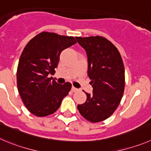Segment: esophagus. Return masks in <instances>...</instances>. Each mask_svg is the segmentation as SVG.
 Returning <instances> with one entry per match:
<instances>
[{
    "instance_id": "obj_1",
    "label": "esophagus",
    "mask_w": 151,
    "mask_h": 151,
    "mask_svg": "<svg viewBox=\"0 0 151 151\" xmlns=\"http://www.w3.org/2000/svg\"><path fill=\"white\" fill-rule=\"evenodd\" d=\"M77 90H78V89H77V88H75V87H74V86L71 87V91H77Z\"/></svg>"
}]
</instances>
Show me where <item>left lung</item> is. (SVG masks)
I'll list each match as a JSON object with an SVG mask.
<instances>
[{
  "label": "left lung",
  "mask_w": 151,
  "mask_h": 151,
  "mask_svg": "<svg viewBox=\"0 0 151 151\" xmlns=\"http://www.w3.org/2000/svg\"><path fill=\"white\" fill-rule=\"evenodd\" d=\"M88 58V76L93 88L86 93V101L77 106L80 113L89 122H102L113 114L124 91V67L115 45L102 36L76 37Z\"/></svg>",
  "instance_id": "8db88e82"
}]
</instances>
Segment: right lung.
<instances>
[{
  "label": "right lung",
  "mask_w": 151,
  "mask_h": 151,
  "mask_svg": "<svg viewBox=\"0 0 151 151\" xmlns=\"http://www.w3.org/2000/svg\"><path fill=\"white\" fill-rule=\"evenodd\" d=\"M77 43L72 36L42 32L25 46L17 69V86L27 109L39 117L56 112L71 84L57 83L50 74L58 66L60 56L65 49Z\"/></svg>",
  "instance_id": "1"
}]
</instances>
